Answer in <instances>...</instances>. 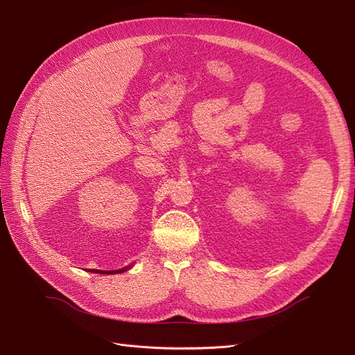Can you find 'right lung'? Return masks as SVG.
Masks as SVG:
<instances>
[{
  "instance_id": "obj_1",
  "label": "right lung",
  "mask_w": 355,
  "mask_h": 355,
  "mask_svg": "<svg viewBox=\"0 0 355 355\" xmlns=\"http://www.w3.org/2000/svg\"><path fill=\"white\" fill-rule=\"evenodd\" d=\"M127 270V268H123V270H116V271H106V272H103V271H99V270H93V272H98V274H118V272H124ZM92 271V270H90Z\"/></svg>"
}]
</instances>
